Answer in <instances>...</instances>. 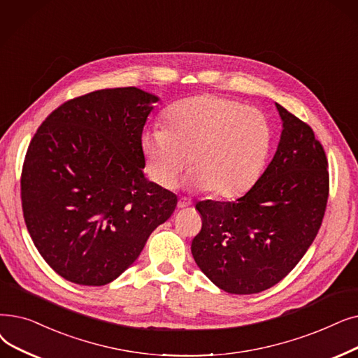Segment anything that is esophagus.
Returning a JSON list of instances; mask_svg holds the SVG:
<instances>
[{"instance_id": "34e87169", "label": "esophagus", "mask_w": 358, "mask_h": 358, "mask_svg": "<svg viewBox=\"0 0 358 358\" xmlns=\"http://www.w3.org/2000/svg\"><path fill=\"white\" fill-rule=\"evenodd\" d=\"M192 205V201L189 200V199H185V197H181L180 200H178V209H184V208H187V206H190Z\"/></svg>"}]
</instances>
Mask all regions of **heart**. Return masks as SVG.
Returning a JSON list of instances; mask_svg holds the SVG:
<instances>
[{"label":"heart","instance_id":"1","mask_svg":"<svg viewBox=\"0 0 358 358\" xmlns=\"http://www.w3.org/2000/svg\"><path fill=\"white\" fill-rule=\"evenodd\" d=\"M272 148L268 118L256 108L220 95L176 102L164 114V129L142 136L150 178L173 189L190 165L189 182L221 199L243 196L262 177Z\"/></svg>","mask_w":358,"mask_h":358}]
</instances>
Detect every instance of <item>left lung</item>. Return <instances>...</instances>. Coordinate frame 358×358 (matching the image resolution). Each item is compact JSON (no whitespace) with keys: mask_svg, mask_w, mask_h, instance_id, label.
Here are the masks:
<instances>
[{"mask_svg":"<svg viewBox=\"0 0 358 358\" xmlns=\"http://www.w3.org/2000/svg\"><path fill=\"white\" fill-rule=\"evenodd\" d=\"M284 130L259 181L234 201L201 200L192 253L200 271L231 294H256L284 279L312 245L329 197L322 143L307 122L276 103Z\"/></svg>","mask_w":358,"mask_h":358,"instance_id":"obj_1","label":"left lung"}]
</instances>
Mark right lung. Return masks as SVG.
<instances>
[{"instance_id":"1","label":"right lung","mask_w":358,"mask_h":358,"mask_svg":"<svg viewBox=\"0 0 358 358\" xmlns=\"http://www.w3.org/2000/svg\"><path fill=\"white\" fill-rule=\"evenodd\" d=\"M137 87L102 89L54 110L29 143L20 178L27 231L64 279L99 287L126 271L177 196L143 174L150 103Z\"/></svg>"}]
</instances>
